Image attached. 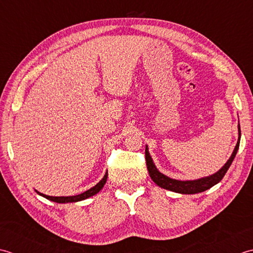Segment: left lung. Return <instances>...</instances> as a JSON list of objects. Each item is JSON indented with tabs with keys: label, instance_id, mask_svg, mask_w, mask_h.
I'll return each instance as SVG.
<instances>
[{
	"label": "left lung",
	"instance_id": "1",
	"mask_svg": "<svg viewBox=\"0 0 253 253\" xmlns=\"http://www.w3.org/2000/svg\"><path fill=\"white\" fill-rule=\"evenodd\" d=\"M240 136H241L240 126L238 125V142H237V144H236L235 149H234L233 154H231V156L229 157L228 161L226 162L224 166L218 170V171H216L215 173L211 174V176H208V177H203V178L195 179V180H187V181H181V180L169 178L159 171V170L156 168L155 164H154L151 155H149L148 146L146 145L145 159H146V166H147L149 176H151L153 181L155 182L157 185H159V187L163 189L169 190V191H172V192H177V193H181V194H195V193L206 191V190L212 188L213 185L217 184L220 180L224 178L225 173L227 172V170L230 167L231 163H233L234 158L236 157L237 152H238Z\"/></svg>",
	"mask_w": 253,
	"mask_h": 253
}]
</instances>
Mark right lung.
Returning <instances> with one entry per match:
<instances>
[{"mask_svg": "<svg viewBox=\"0 0 253 253\" xmlns=\"http://www.w3.org/2000/svg\"><path fill=\"white\" fill-rule=\"evenodd\" d=\"M107 178H108V172L105 173L104 178H102L99 182H98L95 187L90 188L89 190H87V191L81 193V194H77V195H72V197H50V195H45L43 193H40L38 192L37 190H36V192H37L39 195H41V197H43L45 199H48L50 201H53V202H56V203H72V202H79V201H83V200H86L88 199L90 197H92V195L97 194L98 192L100 191V190L104 188V185L107 181Z\"/></svg>", "mask_w": 253, "mask_h": 253, "instance_id": "obj_1", "label": "right lung"}]
</instances>
